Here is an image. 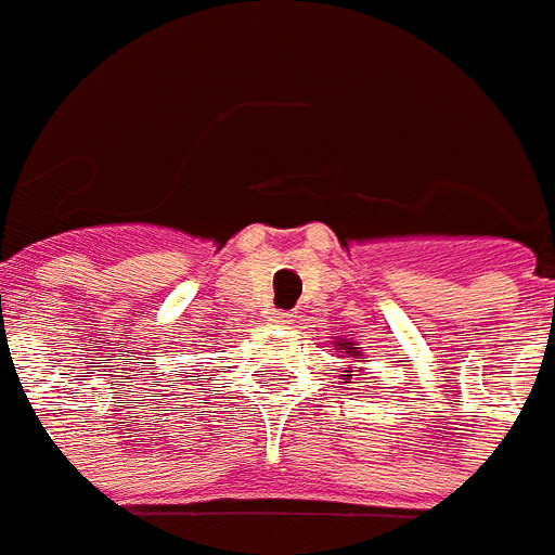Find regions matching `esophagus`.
Returning a JSON list of instances; mask_svg holds the SVG:
<instances>
[{"label": "esophagus", "mask_w": 555, "mask_h": 555, "mask_svg": "<svg viewBox=\"0 0 555 555\" xmlns=\"http://www.w3.org/2000/svg\"><path fill=\"white\" fill-rule=\"evenodd\" d=\"M292 318H295L292 312H269V321L278 323V326H286V323H292Z\"/></svg>", "instance_id": "34e87169"}]
</instances>
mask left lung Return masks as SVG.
<instances>
[{
  "instance_id": "obj_1",
  "label": "left lung",
  "mask_w": 555,
  "mask_h": 555,
  "mask_svg": "<svg viewBox=\"0 0 555 555\" xmlns=\"http://www.w3.org/2000/svg\"><path fill=\"white\" fill-rule=\"evenodd\" d=\"M335 349H340V358H349V361H354V358H361V347L354 344V340H335ZM347 372H361V366H352L349 363ZM352 380V375H344V384H349Z\"/></svg>"
}]
</instances>
